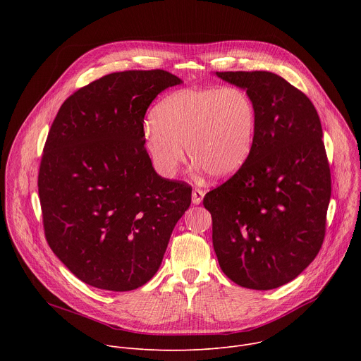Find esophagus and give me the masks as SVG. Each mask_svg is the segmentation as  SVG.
<instances>
[{
    "instance_id": "34e87169",
    "label": "esophagus",
    "mask_w": 361,
    "mask_h": 361,
    "mask_svg": "<svg viewBox=\"0 0 361 361\" xmlns=\"http://www.w3.org/2000/svg\"><path fill=\"white\" fill-rule=\"evenodd\" d=\"M204 198V191L200 188L192 190V204H200Z\"/></svg>"
}]
</instances>
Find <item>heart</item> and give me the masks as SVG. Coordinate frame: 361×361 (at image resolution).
<instances>
[{
  "label": "heart",
  "instance_id": "b5f03b06",
  "mask_svg": "<svg viewBox=\"0 0 361 361\" xmlns=\"http://www.w3.org/2000/svg\"><path fill=\"white\" fill-rule=\"evenodd\" d=\"M257 133V109L241 87L184 88L167 95L144 128L148 156L166 177L185 160L223 180L248 161Z\"/></svg>",
  "mask_w": 361,
  "mask_h": 361
}]
</instances>
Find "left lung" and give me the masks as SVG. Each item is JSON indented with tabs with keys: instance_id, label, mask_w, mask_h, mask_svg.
<instances>
[{
	"instance_id": "8db88e82",
	"label": "left lung",
	"mask_w": 361,
	"mask_h": 361,
	"mask_svg": "<svg viewBox=\"0 0 361 361\" xmlns=\"http://www.w3.org/2000/svg\"><path fill=\"white\" fill-rule=\"evenodd\" d=\"M216 74L252 97L257 133L245 166L204 195L214 251L235 284L277 288L310 264L324 241L331 174L320 117L310 98L277 74Z\"/></svg>"
}]
</instances>
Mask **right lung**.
I'll return each mask as SVG.
<instances>
[{
  "instance_id": "1",
  "label": "right lung",
  "mask_w": 361,
  "mask_h": 361,
  "mask_svg": "<svg viewBox=\"0 0 361 361\" xmlns=\"http://www.w3.org/2000/svg\"><path fill=\"white\" fill-rule=\"evenodd\" d=\"M181 80L164 70L101 77L60 107L44 145L38 194L49 248L81 281L130 291L157 273L191 185L160 177L144 116Z\"/></svg>"
}]
</instances>
